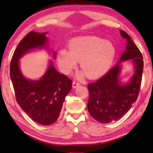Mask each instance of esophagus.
Returning a JSON list of instances; mask_svg holds the SVG:
<instances>
[{"instance_id":"esophagus-1","label":"esophagus","mask_w":153,"mask_h":153,"mask_svg":"<svg viewBox=\"0 0 153 153\" xmlns=\"http://www.w3.org/2000/svg\"><path fill=\"white\" fill-rule=\"evenodd\" d=\"M80 86V84L79 82H77L76 81H74L73 82V88H77V86Z\"/></svg>"}]
</instances>
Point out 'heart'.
<instances>
[{
  "label": "heart",
  "instance_id": "b5f03b06",
  "mask_svg": "<svg viewBox=\"0 0 153 153\" xmlns=\"http://www.w3.org/2000/svg\"><path fill=\"white\" fill-rule=\"evenodd\" d=\"M68 47L69 50L61 48L56 55L62 71L69 74L79 61L80 67L90 78L104 75L116 55V48L111 41L96 36L75 38L69 42Z\"/></svg>",
  "mask_w": 153,
  "mask_h": 153
}]
</instances>
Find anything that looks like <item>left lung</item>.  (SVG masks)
Wrapping results in <instances>:
<instances>
[{
	"mask_svg": "<svg viewBox=\"0 0 153 153\" xmlns=\"http://www.w3.org/2000/svg\"><path fill=\"white\" fill-rule=\"evenodd\" d=\"M120 33L126 40V47L120 61L101 78L88 84V110L93 118L102 123L123 117L138 98L141 86L143 57L130 36L123 30H120ZM129 59H133L135 72L129 83L121 85L118 79L120 62Z\"/></svg>",
	"mask_w": 153,
	"mask_h": 153,
	"instance_id": "left-lung-1",
	"label": "left lung"
}]
</instances>
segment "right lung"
Segmentation results:
<instances>
[{
  "mask_svg": "<svg viewBox=\"0 0 153 153\" xmlns=\"http://www.w3.org/2000/svg\"><path fill=\"white\" fill-rule=\"evenodd\" d=\"M46 33H28L15 50L10 65V77L18 105L33 121L43 126L56 122L72 86L71 79L56 71L52 61L39 80L27 79L20 71L19 59L30 50L45 47ZM53 54L55 58L56 53Z\"/></svg>",
  "mask_w": 153,
  "mask_h": 153,
  "instance_id": "obj_1",
  "label": "right lung"
}]
</instances>
